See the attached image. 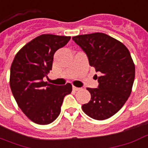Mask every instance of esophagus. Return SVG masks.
<instances>
[{
  "mask_svg": "<svg viewBox=\"0 0 148 148\" xmlns=\"http://www.w3.org/2000/svg\"><path fill=\"white\" fill-rule=\"evenodd\" d=\"M81 88H77V87H75V86H73V90L74 91H79Z\"/></svg>",
  "mask_w": 148,
  "mask_h": 148,
  "instance_id": "esophagus-1",
  "label": "esophagus"
}]
</instances>
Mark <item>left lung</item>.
<instances>
[{
    "label": "left lung",
    "mask_w": 148,
    "mask_h": 148,
    "mask_svg": "<svg viewBox=\"0 0 148 148\" xmlns=\"http://www.w3.org/2000/svg\"><path fill=\"white\" fill-rule=\"evenodd\" d=\"M72 39L88 56L96 72L98 88H87L91 99L82 105L83 111L96 120H105L115 114L132 92L135 65L129 49L121 41L103 33L77 35Z\"/></svg>",
    "instance_id": "1"
}]
</instances>
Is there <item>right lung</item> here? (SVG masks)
<instances>
[{"label": "right lung", "mask_w": 148, "mask_h": 148, "mask_svg": "<svg viewBox=\"0 0 148 148\" xmlns=\"http://www.w3.org/2000/svg\"><path fill=\"white\" fill-rule=\"evenodd\" d=\"M71 39L67 36L41 34L24 45L14 58L10 87L18 108L36 124L48 125L57 119L63 99L72 91L44 82L52 70L53 56Z\"/></svg>", "instance_id": "right-lung-1"}]
</instances>
